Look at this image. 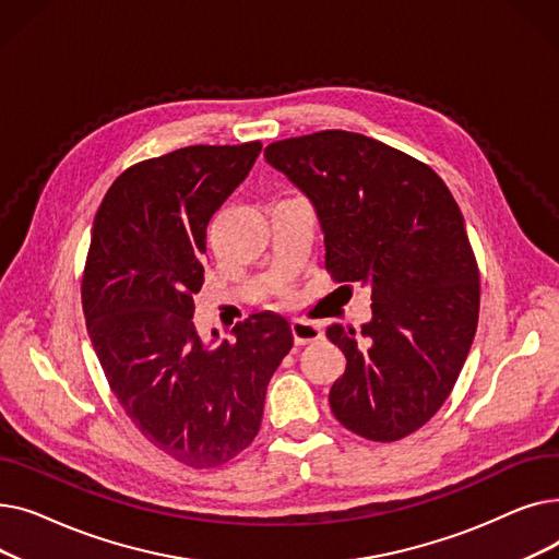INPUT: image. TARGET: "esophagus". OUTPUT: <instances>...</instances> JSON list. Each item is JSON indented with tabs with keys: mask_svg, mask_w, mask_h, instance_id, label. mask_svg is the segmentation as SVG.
Returning a JSON list of instances; mask_svg holds the SVG:
<instances>
[{
	"mask_svg": "<svg viewBox=\"0 0 559 559\" xmlns=\"http://www.w3.org/2000/svg\"><path fill=\"white\" fill-rule=\"evenodd\" d=\"M292 335H295V342L301 346V344H310V342H317L321 340V326L319 324H312V321H304V319H295L292 321Z\"/></svg>",
	"mask_w": 559,
	"mask_h": 559,
	"instance_id": "1",
	"label": "esophagus"
}]
</instances>
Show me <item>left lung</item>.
I'll list each match as a JSON object with an SVG mask.
<instances>
[{
    "label": "left lung",
    "instance_id": "1",
    "mask_svg": "<svg viewBox=\"0 0 559 559\" xmlns=\"http://www.w3.org/2000/svg\"><path fill=\"white\" fill-rule=\"evenodd\" d=\"M264 160L310 199L333 278L371 289L360 333L326 329L346 358L333 415L396 442L449 399L476 335L478 264L457 203L428 165L350 131L274 142Z\"/></svg>",
    "mask_w": 559,
    "mask_h": 559
}]
</instances>
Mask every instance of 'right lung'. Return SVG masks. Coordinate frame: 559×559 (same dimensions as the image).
I'll return each instance as SVG.
<instances>
[{
	"instance_id": "right-lung-1",
	"label": "right lung",
	"mask_w": 559,
	"mask_h": 559,
	"mask_svg": "<svg viewBox=\"0 0 559 559\" xmlns=\"http://www.w3.org/2000/svg\"><path fill=\"white\" fill-rule=\"evenodd\" d=\"M260 150L194 144L129 167L99 205L85 260L83 314L112 394L154 447L194 468L253 442L270 380L295 344L270 310L235 326L233 342L217 331L203 342L192 321L205 226Z\"/></svg>"
}]
</instances>
